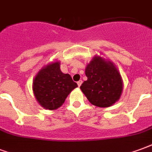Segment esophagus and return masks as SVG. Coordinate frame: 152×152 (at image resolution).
<instances>
[{
	"label": "esophagus",
	"mask_w": 152,
	"mask_h": 152,
	"mask_svg": "<svg viewBox=\"0 0 152 152\" xmlns=\"http://www.w3.org/2000/svg\"><path fill=\"white\" fill-rule=\"evenodd\" d=\"M77 83V86H78V87H80L81 85H82V83H83V81H82V80L78 81Z\"/></svg>",
	"instance_id": "34e87169"
}]
</instances>
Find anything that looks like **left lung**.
Masks as SVG:
<instances>
[{"instance_id":"obj_1","label":"left lung","mask_w":152,"mask_h":152,"mask_svg":"<svg viewBox=\"0 0 152 152\" xmlns=\"http://www.w3.org/2000/svg\"><path fill=\"white\" fill-rule=\"evenodd\" d=\"M85 74L87 80L84 81L80 88L91 104L107 108L120 99L122 79L111 61L99 56H94L87 65Z\"/></svg>"}]
</instances>
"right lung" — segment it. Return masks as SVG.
Instances as JSON below:
<instances>
[{
    "label": "right lung",
    "instance_id": "1",
    "mask_svg": "<svg viewBox=\"0 0 152 152\" xmlns=\"http://www.w3.org/2000/svg\"><path fill=\"white\" fill-rule=\"evenodd\" d=\"M77 85L68 74H63L59 61L44 66L34 78L33 92L43 108L55 110L64 104L66 97Z\"/></svg>",
    "mask_w": 152,
    "mask_h": 152
}]
</instances>
